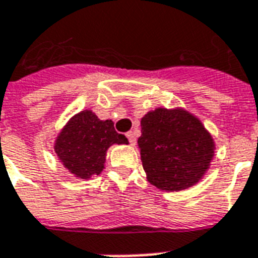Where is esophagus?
Segmentation results:
<instances>
[{"label": "esophagus", "instance_id": "esophagus-1", "mask_svg": "<svg viewBox=\"0 0 258 258\" xmlns=\"http://www.w3.org/2000/svg\"><path fill=\"white\" fill-rule=\"evenodd\" d=\"M125 137L128 138V142L130 143H131V145H135V143H137V138H135V134L133 133V131H130V133H127L125 134Z\"/></svg>", "mask_w": 258, "mask_h": 258}]
</instances>
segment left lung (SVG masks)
<instances>
[{
  "label": "left lung",
  "mask_w": 258,
  "mask_h": 258,
  "mask_svg": "<svg viewBox=\"0 0 258 258\" xmlns=\"http://www.w3.org/2000/svg\"><path fill=\"white\" fill-rule=\"evenodd\" d=\"M138 139L147 179L166 191L196 184L209 169L214 143L197 117L183 109L157 108L142 117Z\"/></svg>",
  "instance_id": "8db88e82"
}]
</instances>
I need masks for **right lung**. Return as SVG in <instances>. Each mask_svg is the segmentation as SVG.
<instances>
[{
    "label": "right lung",
    "instance_id": "1",
    "mask_svg": "<svg viewBox=\"0 0 258 258\" xmlns=\"http://www.w3.org/2000/svg\"><path fill=\"white\" fill-rule=\"evenodd\" d=\"M113 143L127 145L128 141L115 131L112 120H100L87 109L75 115L62 128L54 151L72 174L89 179L100 174L107 149Z\"/></svg>",
    "mask_w": 258,
    "mask_h": 258
}]
</instances>
